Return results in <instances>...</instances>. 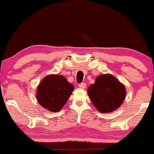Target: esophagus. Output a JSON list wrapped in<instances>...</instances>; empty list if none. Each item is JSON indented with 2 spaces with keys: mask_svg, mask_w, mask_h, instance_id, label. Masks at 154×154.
<instances>
[{
  "mask_svg": "<svg viewBox=\"0 0 154 154\" xmlns=\"http://www.w3.org/2000/svg\"><path fill=\"white\" fill-rule=\"evenodd\" d=\"M79 87L80 88H82V89H85V88H86V83L85 82L79 83Z\"/></svg>",
  "mask_w": 154,
  "mask_h": 154,
  "instance_id": "34e87169",
  "label": "esophagus"
}]
</instances>
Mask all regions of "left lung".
Listing matches in <instances>:
<instances>
[{
  "instance_id": "left-lung-1",
  "label": "left lung",
  "mask_w": 154,
  "mask_h": 154,
  "mask_svg": "<svg viewBox=\"0 0 154 154\" xmlns=\"http://www.w3.org/2000/svg\"><path fill=\"white\" fill-rule=\"evenodd\" d=\"M88 95L98 111L108 113L116 110L125 98V86L111 75H102L88 88Z\"/></svg>"
}]
</instances>
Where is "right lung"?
Segmentation results:
<instances>
[{"mask_svg": "<svg viewBox=\"0 0 154 154\" xmlns=\"http://www.w3.org/2000/svg\"><path fill=\"white\" fill-rule=\"evenodd\" d=\"M73 90V85L63 76L49 75L39 85L37 99L43 107L57 112L66 103Z\"/></svg>", "mask_w": 154, "mask_h": 154, "instance_id": "add662e5", "label": "right lung"}]
</instances>
